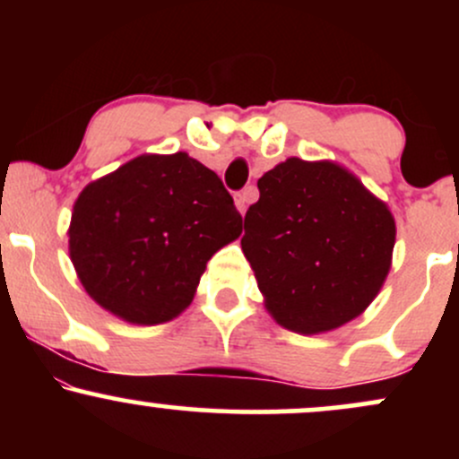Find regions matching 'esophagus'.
<instances>
[{"instance_id":"34e87169","label":"esophagus","mask_w":459,"mask_h":459,"mask_svg":"<svg viewBox=\"0 0 459 459\" xmlns=\"http://www.w3.org/2000/svg\"><path fill=\"white\" fill-rule=\"evenodd\" d=\"M255 198H256V189L255 187H246V189H241V192L235 194V204H237V209H239L241 215L246 213L247 204H250Z\"/></svg>"}]
</instances>
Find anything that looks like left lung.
I'll return each instance as SVG.
<instances>
[{"label":"left lung","instance_id":"left-lung-1","mask_svg":"<svg viewBox=\"0 0 459 459\" xmlns=\"http://www.w3.org/2000/svg\"><path fill=\"white\" fill-rule=\"evenodd\" d=\"M256 186L241 250L272 317L299 334L358 317L391 270L397 230L386 203L339 163L298 157Z\"/></svg>","mask_w":459,"mask_h":459}]
</instances>
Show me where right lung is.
<instances>
[{
	"instance_id": "obj_1",
	"label": "right lung",
	"mask_w": 459,
	"mask_h": 459,
	"mask_svg": "<svg viewBox=\"0 0 459 459\" xmlns=\"http://www.w3.org/2000/svg\"><path fill=\"white\" fill-rule=\"evenodd\" d=\"M241 222L220 177L187 152L140 155L83 187L68 252L94 302L155 325L189 307L207 261Z\"/></svg>"
}]
</instances>
